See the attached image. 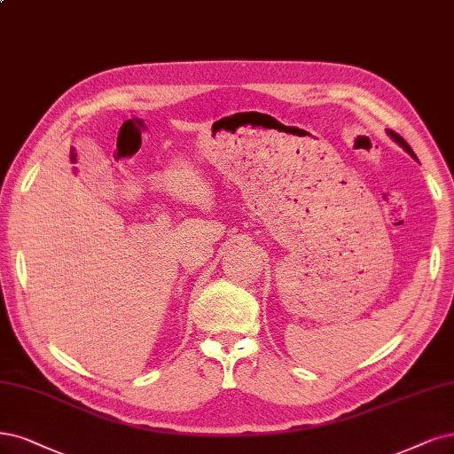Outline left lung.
I'll return each mask as SVG.
<instances>
[{"label": "left lung", "mask_w": 454, "mask_h": 454, "mask_svg": "<svg viewBox=\"0 0 454 454\" xmlns=\"http://www.w3.org/2000/svg\"><path fill=\"white\" fill-rule=\"evenodd\" d=\"M387 133H388V135H390V138H393V140H395V143H398V145H400V146H402V148H403V150H405V152H408V153H410V155H411V158H413V160H417V155H415V153H413V150H411V146H410V145H408V143H405V140H403V138H402V137H400V135H398V133H395V131H390V129H388V131H387Z\"/></svg>", "instance_id": "1"}]
</instances>
